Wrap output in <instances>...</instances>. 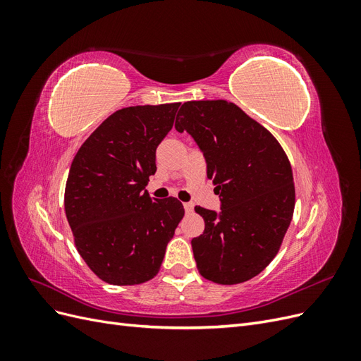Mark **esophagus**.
<instances>
[{"mask_svg":"<svg viewBox=\"0 0 361 361\" xmlns=\"http://www.w3.org/2000/svg\"><path fill=\"white\" fill-rule=\"evenodd\" d=\"M183 207H185V212H187V214H191V212H192V209H194V204H192V203H190V202H187V203H183Z\"/></svg>","mask_w":361,"mask_h":361,"instance_id":"obj_1","label":"esophagus"}]
</instances>
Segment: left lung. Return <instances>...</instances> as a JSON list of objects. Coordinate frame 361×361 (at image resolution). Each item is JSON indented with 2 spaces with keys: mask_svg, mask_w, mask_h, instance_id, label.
<instances>
[{
  "mask_svg": "<svg viewBox=\"0 0 361 361\" xmlns=\"http://www.w3.org/2000/svg\"><path fill=\"white\" fill-rule=\"evenodd\" d=\"M179 133L194 138L220 211L195 206L204 231L191 247L200 274L220 285L257 276L274 259L295 206L289 159L268 129L227 101L185 102Z\"/></svg>",
  "mask_w": 361,
  "mask_h": 361,
  "instance_id": "obj_1",
  "label": "left lung"
}]
</instances>
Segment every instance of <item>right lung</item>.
Returning <instances> with one entry per match:
<instances>
[{"label": "right lung", "mask_w": 361, "mask_h": 361, "mask_svg": "<svg viewBox=\"0 0 361 361\" xmlns=\"http://www.w3.org/2000/svg\"><path fill=\"white\" fill-rule=\"evenodd\" d=\"M179 105L122 108L104 120L72 161L64 211L75 245L110 285L154 279L185 214L178 199H152L145 190Z\"/></svg>", "instance_id": "obj_1"}]
</instances>
